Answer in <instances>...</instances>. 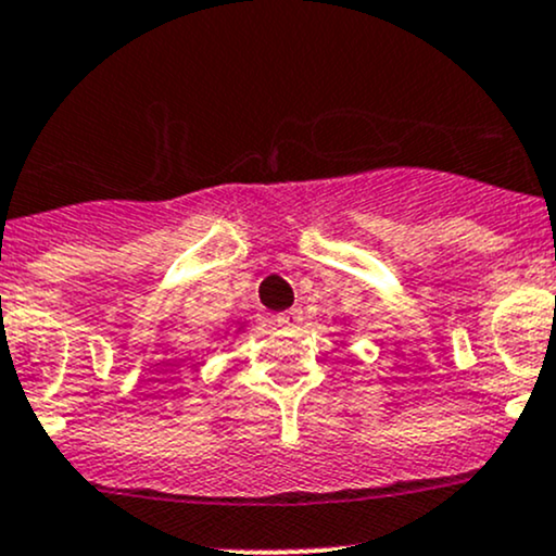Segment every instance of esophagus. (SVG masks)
Returning <instances> with one entry per match:
<instances>
[{
  "mask_svg": "<svg viewBox=\"0 0 556 556\" xmlns=\"http://www.w3.org/2000/svg\"><path fill=\"white\" fill-rule=\"evenodd\" d=\"M301 321H303V311H301V308L282 311V314L277 316V327H282V329H295V327H301Z\"/></svg>",
  "mask_w": 556,
  "mask_h": 556,
  "instance_id": "esophagus-1",
  "label": "esophagus"
}]
</instances>
